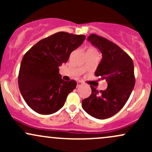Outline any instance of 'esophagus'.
<instances>
[{
  "mask_svg": "<svg viewBox=\"0 0 152 152\" xmlns=\"http://www.w3.org/2000/svg\"><path fill=\"white\" fill-rule=\"evenodd\" d=\"M82 85H83V83H82L81 81H78L77 82V87L81 86H82Z\"/></svg>",
  "mask_w": 152,
  "mask_h": 152,
  "instance_id": "1",
  "label": "esophagus"
}]
</instances>
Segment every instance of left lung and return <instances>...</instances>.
<instances>
[{"label":"left lung","mask_w":152,"mask_h":152,"mask_svg":"<svg viewBox=\"0 0 152 152\" xmlns=\"http://www.w3.org/2000/svg\"><path fill=\"white\" fill-rule=\"evenodd\" d=\"M88 41L102 54L95 76L106 79L108 87L99 91L90 86L91 94L82 101V108L90 116L105 119L118 113L129 98L135 85L134 63L126 52L105 38L91 34Z\"/></svg>","instance_id":"1"}]
</instances>
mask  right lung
<instances>
[{
    "label": "right lung",
    "instance_id": "right-lung-1",
    "mask_svg": "<svg viewBox=\"0 0 152 152\" xmlns=\"http://www.w3.org/2000/svg\"><path fill=\"white\" fill-rule=\"evenodd\" d=\"M86 38L84 35L58 32L43 38L24 55L18 74V86L26 104L40 114H51L64 106L76 81L63 80L59 66Z\"/></svg>",
    "mask_w": 152,
    "mask_h": 152
}]
</instances>
